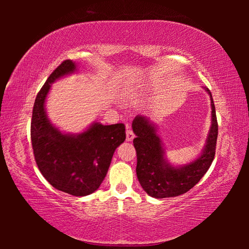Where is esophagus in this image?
I'll return each mask as SVG.
<instances>
[{
	"label": "esophagus",
	"mask_w": 249,
	"mask_h": 249,
	"mask_svg": "<svg viewBox=\"0 0 249 249\" xmlns=\"http://www.w3.org/2000/svg\"><path fill=\"white\" fill-rule=\"evenodd\" d=\"M135 138L134 131L130 129L129 126H127V130H126V141H133Z\"/></svg>",
	"instance_id": "1"
}]
</instances>
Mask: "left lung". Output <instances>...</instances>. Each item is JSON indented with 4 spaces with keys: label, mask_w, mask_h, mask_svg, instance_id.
<instances>
[{
    "label": "left lung",
    "mask_w": 249,
    "mask_h": 249,
    "mask_svg": "<svg viewBox=\"0 0 249 249\" xmlns=\"http://www.w3.org/2000/svg\"><path fill=\"white\" fill-rule=\"evenodd\" d=\"M212 107V125L206 144L197 160L188 165L173 167L165 160L161 140L156 134V126L143 115H137L133 121V130L137 136L134 146L137 152V177L144 192L154 198H170L183 195L197 184L212 165L218 124L212 94L208 88Z\"/></svg>",
    "instance_id": "obj_1"
}]
</instances>
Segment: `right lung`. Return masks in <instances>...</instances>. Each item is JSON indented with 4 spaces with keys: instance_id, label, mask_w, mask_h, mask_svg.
Returning <instances> with one entry per match:
<instances>
[{
    "instance_id": "obj_1",
    "label": "right lung",
    "mask_w": 249,
    "mask_h": 249,
    "mask_svg": "<svg viewBox=\"0 0 249 249\" xmlns=\"http://www.w3.org/2000/svg\"><path fill=\"white\" fill-rule=\"evenodd\" d=\"M76 70L75 62H62L40 89L32 114L31 140L37 167L47 181L61 192L82 197L98 189L126 134L122 123H94L79 135L63 134L50 123L45 102L51 83Z\"/></svg>"
}]
</instances>
